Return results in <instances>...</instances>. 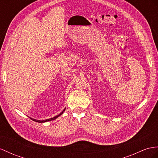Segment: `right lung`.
<instances>
[{"instance_id":"add662e5","label":"right lung","mask_w":158,"mask_h":158,"mask_svg":"<svg viewBox=\"0 0 158 158\" xmlns=\"http://www.w3.org/2000/svg\"><path fill=\"white\" fill-rule=\"evenodd\" d=\"M66 110V109H64V110L62 111V112H61L60 114H59L58 115H57V116H56V117H53V118H49V119H46V120H43V121H40V120H37V119H34V118H31V117H29L31 119V120H33V121H35V122H38V123H45V122H48V121H53V120H55L56 118H57V117H59L60 115H61L63 114V113L64 112V110Z\"/></svg>"}]
</instances>
